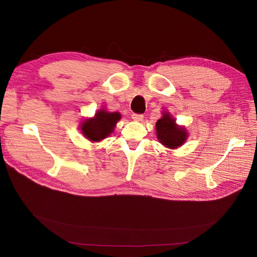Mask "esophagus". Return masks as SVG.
<instances>
[{"instance_id":"esophagus-1","label":"esophagus","mask_w":257,"mask_h":257,"mask_svg":"<svg viewBox=\"0 0 257 257\" xmlns=\"http://www.w3.org/2000/svg\"><path fill=\"white\" fill-rule=\"evenodd\" d=\"M132 119L136 121H142L144 119V115L143 114H138V113H133L132 115Z\"/></svg>"}]
</instances>
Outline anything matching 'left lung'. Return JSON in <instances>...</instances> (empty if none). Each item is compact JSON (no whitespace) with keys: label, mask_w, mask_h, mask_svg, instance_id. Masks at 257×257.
I'll return each mask as SVG.
<instances>
[{"label":"left lung","mask_w":257,"mask_h":257,"mask_svg":"<svg viewBox=\"0 0 257 257\" xmlns=\"http://www.w3.org/2000/svg\"><path fill=\"white\" fill-rule=\"evenodd\" d=\"M156 136L164 146L170 149H176L185 143L187 132L184 127L178 126L175 118L167 111L156 121Z\"/></svg>","instance_id":"left-lung-1"}]
</instances>
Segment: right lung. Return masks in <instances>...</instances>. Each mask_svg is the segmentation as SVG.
I'll return each instance as SVG.
<instances>
[{"label": "right lung", "instance_id": "1", "mask_svg": "<svg viewBox=\"0 0 257 257\" xmlns=\"http://www.w3.org/2000/svg\"><path fill=\"white\" fill-rule=\"evenodd\" d=\"M119 119V112H109L101 109L93 117L81 121L80 129L84 138L90 142H100L110 136Z\"/></svg>", "mask_w": 257, "mask_h": 257}]
</instances>
